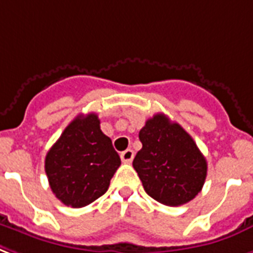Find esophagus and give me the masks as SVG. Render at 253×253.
Masks as SVG:
<instances>
[{
    "mask_svg": "<svg viewBox=\"0 0 253 253\" xmlns=\"http://www.w3.org/2000/svg\"><path fill=\"white\" fill-rule=\"evenodd\" d=\"M121 159H122L123 163H131L132 162V159H134V151L132 150H126V151H123L122 154H121Z\"/></svg>",
    "mask_w": 253,
    "mask_h": 253,
    "instance_id": "obj_1",
    "label": "esophagus"
}]
</instances>
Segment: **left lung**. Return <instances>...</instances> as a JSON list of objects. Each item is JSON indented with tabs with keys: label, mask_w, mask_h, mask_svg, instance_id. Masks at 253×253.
Masks as SVG:
<instances>
[{
	"label": "left lung",
	"mask_w": 253,
	"mask_h": 253,
	"mask_svg": "<svg viewBox=\"0 0 253 253\" xmlns=\"http://www.w3.org/2000/svg\"><path fill=\"white\" fill-rule=\"evenodd\" d=\"M142 148L132 166L144 191L159 203H188L207 176V162L191 135L165 114H155L139 131Z\"/></svg>",
	"instance_id": "8db88e82"
}]
</instances>
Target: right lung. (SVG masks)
<instances>
[{"instance_id":"right-lung-1","label":"right lung","mask_w":253,"mask_h":253,"mask_svg":"<svg viewBox=\"0 0 253 253\" xmlns=\"http://www.w3.org/2000/svg\"><path fill=\"white\" fill-rule=\"evenodd\" d=\"M98 115H78L46 154L45 171L53 194L65 206L81 208L105 194L121 166Z\"/></svg>"}]
</instances>
